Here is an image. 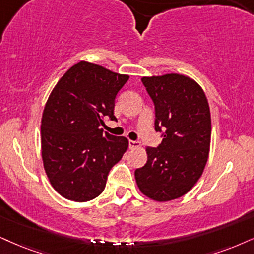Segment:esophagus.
<instances>
[{
  "label": "esophagus",
  "instance_id": "esophagus-1",
  "mask_svg": "<svg viewBox=\"0 0 254 254\" xmlns=\"http://www.w3.org/2000/svg\"><path fill=\"white\" fill-rule=\"evenodd\" d=\"M128 145H129V148L130 149H133V148H139L140 146V142L139 141H133V140H129V141H128Z\"/></svg>",
  "mask_w": 254,
  "mask_h": 254
}]
</instances>
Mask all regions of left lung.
I'll use <instances>...</instances> for the list:
<instances>
[{"mask_svg":"<svg viewBox=\"0 0 254 254\" xmlns=\"http://www.w3.org/2000/svg\"><path fill=\"white\" fill-rule=\"evenodd\" d=\"M155 108L158 147H147V162L135 170L140 190L156 201L180 198L192 189L208 159L211 113L195 81L180 74L142 77Z\"/></svg>","mask_w":254,"mask_h":254,"instance_id":"8db88e82","label":"left lung"}]
</instances>
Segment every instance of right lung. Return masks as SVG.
I'll return each mask as SVG.
<instances>
[{
  "mask_svg": "<svg viewBox=\"0 0 254 254\" xmlns=\"http://www.w3.org/2000/svg\"><path fill=\"white\" fill-rule=\"evenodd\" d=\"M128 75L80 61L65 71L46 103L41 124L45 171L60 195L83 202L102 193L109 171L128 148L125 136L103 132Z\"/></svg>",
  "mask_w": 254,
  "mask_h": 254,
  "instance_id": "add662e5",
  "label": "right lung"
}]
</instances>
